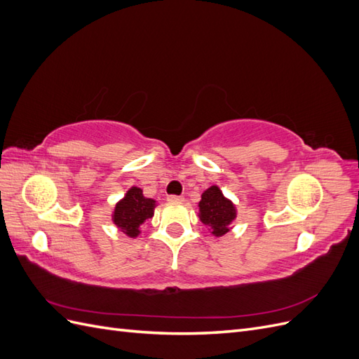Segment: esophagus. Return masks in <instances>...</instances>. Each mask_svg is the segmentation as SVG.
<instances>
[{"instance_id":"esophagus-1","label":"esophagus","mask_w":359,"mask_h":359,"mask_svg":"<svg viewBox=\"0 0 359 359\" xmlns=\"http://www.w3.org/2000/svg\"><path fill=\"white\" fill-rule=\"evenodd\" d=\"M168 202H170V203H181V202H184V198L172 194V196H168Z\"/></svg>"}]
</instances>
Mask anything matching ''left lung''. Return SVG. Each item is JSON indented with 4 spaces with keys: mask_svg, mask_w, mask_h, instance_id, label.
Masks as SVG:
<instances>
[{
    "mask_svg": "<svg viewBox=\"0 0 359 359\" xmlns=\"http://www.w3.org/2000/svg\"><path fill=\"white\" fill-rule=\"evenodd\" d=\"M198 206L199 220L208 227L211 235L219 238L232 229L238 215L236 206L229 198L224 196L219 186L206 189L202 193Z\"/></svg>",
    "mask_w": 359,
    "mask_h": 359,
    "instance_id": "obj_1",
    "label": "left lung"
}]
</instances>
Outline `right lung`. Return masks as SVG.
<instances>
[{"mask_svg": "<svg viewBox=\"0 0 359 359\" xmlns=\"http://www.w3.org/2000/svg\"><path fill=\"white\" fill-rule=\"evenodd\" d=\"M157 201L145 198L142 189L136 186L130 187L124 198L115 203L112 211V223L130 238L140 235V226L154 215Z\"/></svg>", "mask_w": 359, "mask_h": 359, "instance_id": "obj_1", "label": "right lung"}]
</instances>
